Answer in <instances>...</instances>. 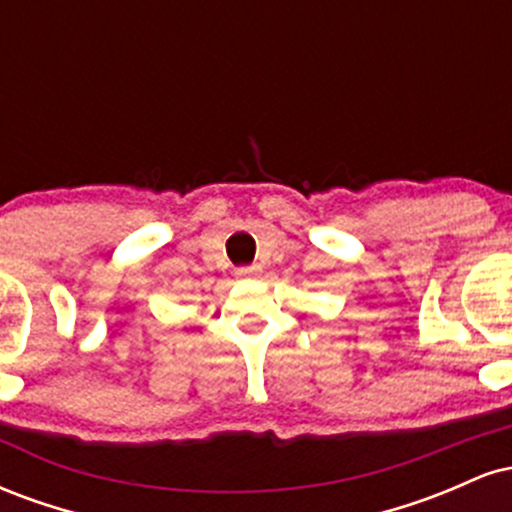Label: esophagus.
<instances>
[{
  "instance_id": "1",
  "label": "esophagus",
  "mask_w": 512,
  "mask_h": 512,
  "mask_svg": "<svg viewBox=\"0 0 512 512\" xmlns=\"http://www.w3.org/2000/svg\"><path fill=\"white\" fill-rule=\"evenodd\" d=\"M260 272H262L260 264H248V267H240V269H236V274H238V276H257Z\"/></svg>"
}]
</instances>
